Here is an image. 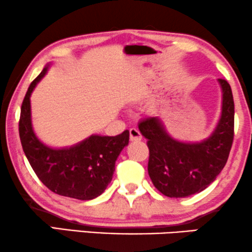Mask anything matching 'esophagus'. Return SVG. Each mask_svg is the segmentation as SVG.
<instances>
[{
	"label": "esophagus",
	"mask_w": 252,
	"mask_h": 252,
	"mask_svg": "<svg viewBox=\"0 0 252 252\" xmlns=\"http://www.w3.org/2000/svg\"><path fill=\"white\" fill-rule=\"evenodd\" d=\"M130 132V140L131 141H139L141 140V133L139 132V130L136 129V127H131L129 130Z\"/></svg>",
	"instance_id": "obj_1"
}]
</instances>
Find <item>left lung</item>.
<instances>
[{
  "label": "left lung",
  "mask_w": 252,
  "mask_h": 252,
  "mask_svg": "<svg viewBox=\"0 0 252 252\" xmlns=\"http://www.w3.org/2000/svg\"><path fill=\"white\" fill-rule=\"evenodd\" d=\"M218 82L222 91L221 116L211 136L201 143L173 139L158 118H145L138 126L150 150L148 175L163 195L177 198L202 192L227 162L234 138V100L227 81Z\"/></svg>",
  "instance_id": "left-lung-1"
}]
</instances>
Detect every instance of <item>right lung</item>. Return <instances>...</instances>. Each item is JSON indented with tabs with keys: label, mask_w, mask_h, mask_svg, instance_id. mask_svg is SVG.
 Returning a JSON list of instances; mask_svg holds the SVG:
<instances>
[{
	"label": "right lung",
	"mask_w": 252,
	"mask_h": 252,
	"mask_svg": "<svg viewBox=\"0 0 252 252\" xmlns=\"http://www.w3.org/2000/svg\"><path fill=\"white\" fill-rule=\"evenodd\" d=\"M48 67L31 83L23 100L19 119L21 146L34 172L49 189L62 196L92 200L111 183L115 161L129 144V131L114 137L92 134L75 146L59 150L41 143L32 126L30 98Z\"/></svg>",
	"instance_id": "obj_1"
}]
</instances>
